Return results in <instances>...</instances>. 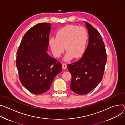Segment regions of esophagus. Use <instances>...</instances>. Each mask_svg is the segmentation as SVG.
<instances>
[{
	"label": "esophagus",
	"mask_w": 125,
	"mask_h": 125,
	"mask_svg": "<svg viewBox=\"0 0 125 125\" xmlns=\"http://www.w3.org/2000/svg\"><path fill=\"white\" fill-rule=\"evenodd\" d=\"M62 68L63 70H65L67 68V65L65 64H62Z\"/></svg>",
	"instance_id": "esophagus-1"
}]
</instances>
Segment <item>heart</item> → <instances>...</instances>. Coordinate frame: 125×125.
<instances>
[{
    "instance_id": "obj_1",
    "label": "heart",
    "mask_w": 125,
    "mask_h": 125,
    "mask_svg": "<svg viewBox=\"0 0 125 125\" xmlns=\"http://www.w3.org/2000/svg\"><path fill=\"white\" fill-rule=\"evenodd\" d=\"M88 33L83 27L67 25L56 33V36L51 37L49 42L53 55L59 57L64 51L67 53L64 61H68L73 57L78 58L83 54L87 43Z\"/></svg>"
}]
</instances>
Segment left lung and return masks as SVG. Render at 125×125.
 Returning <instances> with one entry per match:
<instances>
[{"label":"left lung","mask_w":125,"mask_h":125,"mask_svg":"<svg viewBox=\"0 0 125 125\" xmlns=\"http://www.w3.org/2000/svg\"><path fill=\"white\" fill-rule=\"evenodd\" d=\"M89 42L82 57L67 65L72 75L70 89L78 95L87 94L96 88L103 78L107 62L104 43L100 34L88 22Z\"/></svg>","instance_id":"left-lung-1"}]
</instances>
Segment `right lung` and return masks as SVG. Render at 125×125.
Instances as JSON below:
<instances>
[{"label": "right lung", "mask_w": 125, "mask_h": 125, "mask_svg": "<svg viewBox=\"0 0 125 125\" xmlns=\"http://www.w3.org/2000/svg\"><path fill=\"white\" fill-rule=\"evenodd\" d=\"M51 24L38 23L24 35L17 52L16 67L21 84L31 93L41 94L50 89L61 64L47 53Z\"/></svg>", "instance_id": "right-lung-1"}]
</instances>
